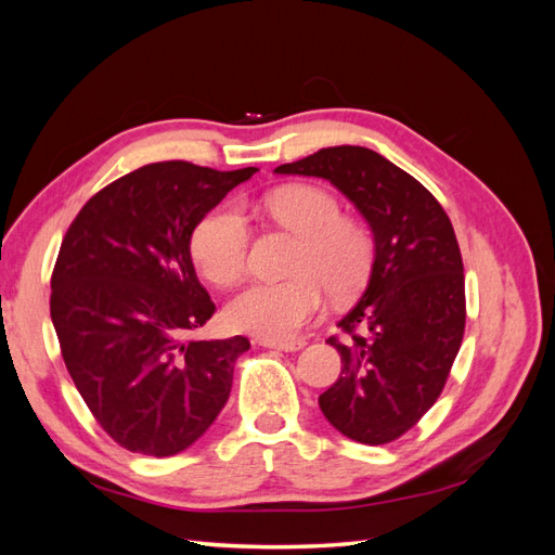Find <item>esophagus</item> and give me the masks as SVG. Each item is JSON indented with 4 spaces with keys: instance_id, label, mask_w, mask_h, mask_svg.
Segmentation results:
<instances>
[{
    "instance_id": "34e87169",
    "label": "esophagus",
    "mask_w": 555,
    "mask_h": 555,
    "mask_svg": "<svg viewBox=\"0 0 555 555\" xmlns=\"http://www.w3.org/2000/svg\"><path fill=\"white\" fill-rule=\"evenodd\" d=\"M261 347H268V349H280V351H298L304 349V340H292V343H275V340H261L259 343Z\"/></svg>"
}]
</instances>
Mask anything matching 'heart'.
Listing matches in <instances>:
<instances>
[{"mask_svg": "<svg viewBox=\"0 0 555 555\" xmlns=\"http://www.w3.org/2000/svg\"><path fill=\"white\" fill-rule=\"evenodd\" d=\"M266 210L298 233L292 280L257 282L227 306L231 328L263 340L289 343L322 314L326 292L354 298L373 275L375 241L361 222L340 215L338 198L314 184H287L266 196ZM192 259L217 287H233L247 273L249 224L231 204L217 206L192 231Z\"/></svg>", "mask_w": 555, "mask_h": 555, "instance_id": "obj_1", "label": "heart"}]
</instances>
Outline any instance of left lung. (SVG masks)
I'll use <instances>...</instances> for the list:
<instances>
[{
	"label": "left lung",
	"instance_id": "1",
	"mask_svg": "<svg viewBox=\"0 0 555 555\" xmlns=\"http://www.w3.org/2000/svg\"><path fill=\"white\" fill-rule=\"evenodd\" d=\"M275 173L324 178L373 231L375 266L338 326L343 373L319 396L328 424L361 444L408 433L444 389L465 331V278L456 233L422 182L375 150L322 147Z\"/></svg>",
	"mask_w": 555,
	"mask_h": 555
}]
</instances>
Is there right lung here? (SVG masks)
Here are the masks:
<instances>
[{"mask_svg": "<svg viewBox=\"0 0 555 555\" xmlns=\"http://www.w3.org/2000/svg\"><path fill=\"white\" fill-rule=\"evenodd\" d=\"M257 173L141 166L94 194L62 241L50 317L78 393L111 438L145 456L192 447L227 405L249 340H184L215 312L192 231Z\"/></svg>", "mask_w": 555, "mask_h": 555, "instance_id": "1", "label": "right lung"}]
</instances>
